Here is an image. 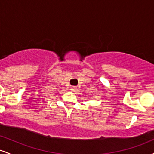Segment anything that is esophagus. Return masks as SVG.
I'll return each instance as SVG.
<instances>
[{
    "mask_svg": "<svg viewBox=\"0 0 154 154\" xmlns=\"http://www.w3.org/2000/svg\"><path fill=\"white\" fill-rule=\"evenodd\" d=\"M70 90H71L72 91H75L76 90H77V87H75V86H72V87H71V88H70Z\"/></svg>",
    "mask_w": 154,
    "mask_h": 154,
    "instance_id": "esophagus-1",
    "label": "esophagus"
}]
</instances>
